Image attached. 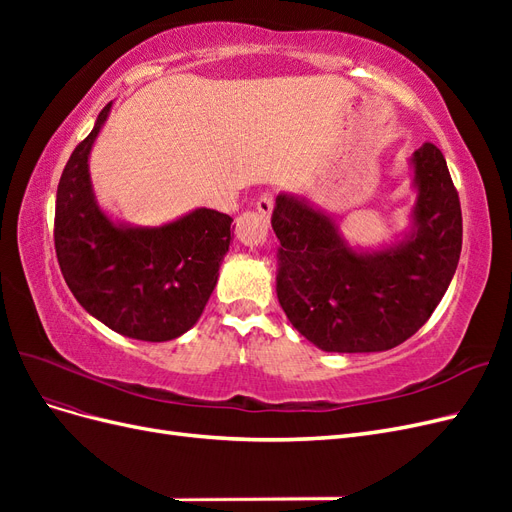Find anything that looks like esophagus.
Instances as JSON below:
<instances>
[{"mask_svg": "<svg viewBox=\"0 0 512 512\" xmlns=\"http://www.w3.org/2000/svg\"><path fill=\"white\" fill-rule=\"evenodd\" d=\"M256 211L262 215V218H269L273 211V194L265 192L258 200H256Z\"/></svg>", "mask_w": 512, "mask_h": 512, "instance_id": "34e87169", "label": "esophagus"}]
</instances>
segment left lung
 I'll return each mask as SVG.
<instances>
[{
  "mask_svg": "<svg viewBox=\"0 0 512 512\" xmlns=\"http://www.w3.org/2000/svg\"><path fill=\"white\" fill-rule=\"evenodd\" d=\"M414 232L376 254L350 250L327 215L275 198L277 299L292 327L327 352H380L404 344L433 314L461 254V205L442 151H414Z\"/></svg>",
  "mask_w": 512,
  "mask_h": 512,
  "instance_id": "left-lung-1",
  "label": "left lung"
}]
</instances>
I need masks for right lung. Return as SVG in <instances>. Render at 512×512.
Returning <instances> with one entry per match:
<instances>
[{
  "mask_svg": "<svg viewBox=\"0 0 512 512\" xmlns=\"http://www.w3.org/2000/svg\"><path fill=\"white\" fill-rule=\"evenodd\" d=\"M111 111L76 145L55 203V252L74 299L108 329L168 342L192 329L218 282L230 245L226 213L196 209L160 228L115 226L91 192L89 151Z\"/></svg>",
  "mask_w": 512,
  "mask_h": 512,
  "instance_id": "add662e5",
  "label": "right lung"
}]
</instances>
